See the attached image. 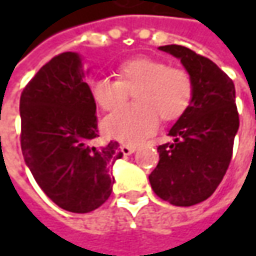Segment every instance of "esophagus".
Instances as JSON below:
<instances>
[{
  "label": "esophagus",
  "mask_w": 256,
  "mask_h": 256,
  "mask_svg": "<svg viewBox=\"0 0 256 256\" xmlns=\"http://www.w3.org/2000/svg\"><path fill=\"white\" fill-rule=\"evenodd\" d=\"M120 150H121V152L124 155H131L136 151V146H134V145H121L120 146Z\"/></svg>",
  "instance_id": "34e87169"
}]
</instances>
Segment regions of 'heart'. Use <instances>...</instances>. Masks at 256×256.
I'll return each instance as SVG.
<instances>
[{"label": "heart", "instance_id": "b5f03b06", "mask_svg": "<svg viewBox=\"0 0 256 256\" xmlns=\"http://www.w3.org/2000/svg\"><path fill=\"white\" fill-rule=\"evenodd\" d=\"M116 78H96L90 90L94 102L104 111L119 108L134 92L136 106L110 114L102 122L104 132L125 144H138L156 130L158 118L175 121L190 106L194 81L188 71L172 68L170 62L136 56L116 68Z\"/></svg>", "mask_w": 256, "mask_h": 256}]
</instances>
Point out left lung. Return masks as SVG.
<instances>
[{"label": "left lung", "mask_w": 256, "mask_h": 256, "mask_svg": "<svg viewBox=\"0 0 256 256\" xmlns=\"http://www.w3.org/2000/svg\"><path fill=\"white\" fill-rule=\"evenodd\" d=\"M178 58L194 81L188 110L174 124L172 142L158 146L160 162L150 175L154 192L175 206L205 201L221 184L240 128L235 85L211 60L182 45L160 46Z\"/></svg>", "instance_id": "left-lung-1"}]
</instances>
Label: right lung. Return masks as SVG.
Instances as JSON below:
<instances>
[{"label":"right lung","mask_w":256,"mask_h":256,"mask_svg":"<svg viewBox=\"0 0 256 256\" xmlns=\"http://www.w3.org/2000/svg\"><path fill=\"white\" fill-rule=\"evenodd\" d=\"M76 52L54 56L34 75L20 100L24 161L60 208L86 214L112 192L111 168L122 158L116 141L95 145L96 104Z\"/></svg>","instance_id":"right-lung-1"}]
</instances>
